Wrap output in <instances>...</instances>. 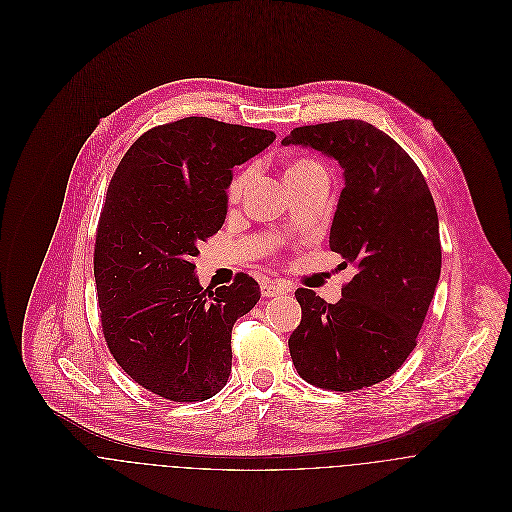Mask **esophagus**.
<instances>
[{
	"label": "esophagus",
	"mask_w": 512,
	"mask_h": 512,
	"mask_svg": "<svg viewBox=\"0 0 512 512\" xmlns=\"http://www.w3.org/2000/svg\"><path fill=\"white\" fill-rule=\"evenodd\" d=\"M260 290L264 297H276V295L288 292V286L282 282H276V280H266V282H262Z\"/></svg>",
	"instance_id": "obj_1"
}]
</instances>
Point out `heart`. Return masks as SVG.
I'll list each match as a JSON object with an SVG mask.
<instances>
[{
    "label": "heart",
    "instance_id": "heart-1",
    "mask_svg": "<svg viewBox=\"0 0 512 512\" xmlns=\"http://www.w3.org/2000/svg\"><path fill=\"white\" fill-rule=\"evenodd\" d=\"M319 167H321V165L315 163V161H307V159L295 161V163H292V165L286 169V179L293 177V175H301V173L319 169ZM250 179H252V171H242L240 175H236V177L232 179V183H230V187H228V197H230V201H238V199L244 195V191H246L248 185H250Z\"/></svg>",
    "mask_w": 512,
    "mask_h": 512
}]
</instances>
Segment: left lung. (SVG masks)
Here are the masks:
<instances>
[{
	"instance_id": "left-lung-1",
	"label": "left lung",
	"mask_w": 512,
	"mask_h": 512,
	"mask_svg": "<svg viewBox=\"0 0 512 512\" xmlns=\"http://www.w3.org/2000/svg\"><path fill=\"white\" fill-rule=\"evenodd\" d=\"M282 146L315 149L343 169L329 246L355 276L337 303L299 288L288 345L297 374L351 392L392 376L416 347L441 272L439 220L412 157L363 120L295 128Z\"/></svg>"
}]
</instances>
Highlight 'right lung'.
Returning a JSON list of instances; mask_svg holds the SVG:
<instances>
[{
	"label": "right lung",
	"instance_id": "right-lung-1",
	"mask_svg": "<svg viewBox=\"0 0 512 512\" xmlns=\"http://www.w3.org/2000/svg\"><path fill=\"white\" fill-rule=\"evenodd\" d=\"M274 140L191 116L136 140L110 181L94 248L102 331L116 363L153 394L199 402L228 380L232 325L260 286L238 274L203 290L193 258L226 219L232 167Z\"/></svg>",
	"mask_w": 512,
	"mask_h": 512
}]
</instances>
